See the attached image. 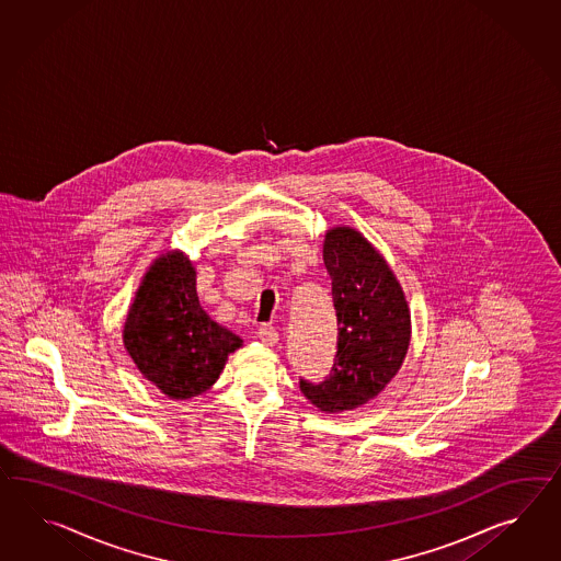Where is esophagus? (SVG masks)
Here are the masks:
<instances>
[{"label": "esophagus", "instance_id": "esophagus-1", "mask_svg": "<svg viewBox=\"0 0 561 561\" xmlns=\"http://www.w3.org/2000/svg\"><path fill=\"white\" fill-rule=\"evenodd\" d=\"M257 336L267 346H274L275 342L279 341V332L274 327H270V324H261L260 329H257Z\"/></svg>", "mask_w": 561, "mask_h": 561}]
</instances>
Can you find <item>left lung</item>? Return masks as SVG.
I'll use <instances>...</instances> for the list:
<instances>
[{
  "label": "left lung",
  "instance_id": "1",
  "mask_svg": "<svg viewBox=\"0 0 561 561\" xmlns=\"http://www.w3.org/2000/svg\"><path fill=\"white\" fill-rule=\"evenodd\" d=\"M324 267L336 312V355L324 381L300 379L316 408H360L396 377L410 346V308L381 253L360 232L336 227L324 239Z\"/></svg>",
  "mask_w": 561,
  "mask_h": 561
}]
</instances>
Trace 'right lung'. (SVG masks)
<instances>
[{"mask_svg":"<svg viewBox=\"0 0 561 561\" xmlns=\"http://www.w3.org/2000/svg\"><path fill=\"white\" fill-rule=\"evenodd\" d=\"M124 342L141 375L172 399L205 393L241 346L201 308L196 272L182 253L151 265L125 320Z\"/></svg>","mask_w":561,"mask_h":561,"instance_id":"obj_1","label":"right lung"}]
</instances>
